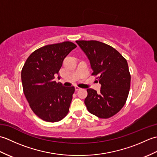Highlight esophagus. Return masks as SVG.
Listing matches in <instances>:
<instances>
[{
  "label": "esophagus",
  "instance_id": "esophagus-1",
  "mask_svg": "<svg viewBox=\"0 0 157 157\" xmlns=\"http://www.w3.org/2000/svg\"><path fill=\"white\" fill-rule=\"evenodd\" d=\"M81 88H79V87H78V86H75V90L76 91H78V90H80Z\"/></svg>",
  "mask_w": 157,
  "mask_h": 157
}]
</instances>
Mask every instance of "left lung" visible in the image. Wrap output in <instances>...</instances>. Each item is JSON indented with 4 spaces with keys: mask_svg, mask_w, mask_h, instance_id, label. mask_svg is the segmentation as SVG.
<instances>
[{
    "mask_svg": "<svg viewBox=\"0 0 157 157\" xmlns=\"http://www.w3.org/2000/svg\"><path fill=\"white\" fill-rule=\"evenodd\" d=\"M76 43L87 56L101 84V92L87 89L84 103L88 111L99 118L107 119L124 106L130 88L131 76L126 59L112 46L96 40Z\"/></svg>",
    "mask_w": 157,
    "mask_h": 157,
    "instance_id": "obj_1",
    "label": "left lung"
}]
</instances>
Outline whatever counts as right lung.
<instances>
[{
	"mask_svg": "<svg viewBox=\"0 0 157 157\" xmlns=\"http://www.w3.org/2000/svg\"><path fill=\"white\" fill-rule=\"evenodd\" d=\"M76 47L71 42L44 46L33 52L23 67L25 96L33 112L44 121H59L69 112L75 88L64 87L54 79L65 58Z\"/></svg>",
	"mask_w": 157,
	"mask_h": 157,
	"instance_id": "add662e5",
	"label": "right lung"
}]
</instances>
